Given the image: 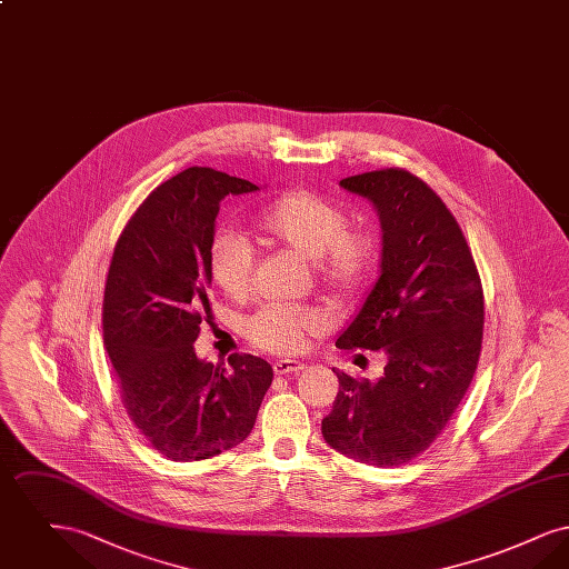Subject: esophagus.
Instances as JSON below:
<instances>
[{
  "mask_svg": "<svg viewBox=\"0 0 569 569\" xmlns=\"http://www.w3.org/2000/svg\"><path fill=\"white\" fill-rule=\"evenodd\" d=\"M305 369V365L300 362V360H277L274 365H272V371H274V376H288V373H300Z\"/></svg>",
  "mask_w": 569,
  "mask_h": 569,
  "instance_id": "34e87169",
  "label": "esophagus"
}]
</instances>
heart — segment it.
<instances>
[{"label": "heart", "instance_id": "obj_1", "mask_svg": "<svg viewBox=\"0 0 569 569\" xmlns=\"http://www.w3.org/2000/svg\"><path fill=\"white\" fill-rule=\"evenodd\" d=\"M341 204L311 190H290L271 200L249 223L251 239L262 247L295 253L311 262L316 283L328 297H353L371 277L378 243L371 232L350 228ZM251 244L234 232L217 234L207 269L217 290L230 300L249 292ZM325 325V313L309 305H269L247 318L244 337L271 353L300 352Z\"/></svg>", "mask_w": 569, "mask_h": 569}]
</instances>
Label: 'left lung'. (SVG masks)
Segmentation results:
<instances>
[{"label":"left lung","mask_w":569,"mask_h":569,"mask_svg":"<svg viewBox=\"0 0 569 569\" xmlns=\"http://www.w3.org/2000/svg\"><path fill=\"white\" fill-rule=\"evenodd\" d=\"M341 188L373 202L381 274L339 350L386 353L378 381L339 373L326 443L367 465L422 455L460 406L482 352L485 292L459 221L403 168L353 174Z\"/></svg>","instance_id":"left-lung-1"}]
</instances>
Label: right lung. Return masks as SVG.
<instances>
[{"label": "right lung", "mask_w": 569, "mask_h": 569, "mask_svg": "<svg viewBox=\"0 0 569 569\" xmlns=\"http://www.w3.org/2000/svg\"><path fill=\"white\" fill-rule=\"evenodd\" d=\"M258 188L191 166L151 191L123 226L110 260L102 330L123 407L166 459H211L244 441L272 381L271 365L232 353L230 369L198 360L211 322L209 247L219 202Z\"/></svg>", "instance_id": "1"}]
</instances>
